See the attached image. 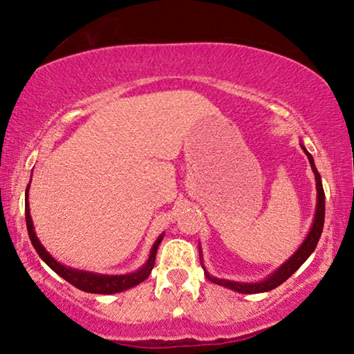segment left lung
Masks as SVG:
<instances>
[{
    "label": "left lung",
    "instance_id": "obj_1",
    "mask_svg": "<svg viewBox=\"0 0 354 354\" xmlns=\"http://www.w3.org/2000/svg\"><path fill=\"white\" fill-rule=\"evenodd\" d=\"M301 149L305 151L308 155L309 165H311V169L315 176V187H317V208H315V216H314V222L311 230H309L306 239L303 241V244L299 247L292 257H290L286 263H283L280 268H278L274 274H270L266 280L259 281V283H239V281H230V280H222V278H216L212 277L205 270L207 278L212 283L221 284V286L228 288L236 290V292L241 294H259V292H268V290H272L280 286L288 278L294 274V272L300 268V266L306 261V259L311 257V253L314 252L315 247H317V243L320 239L322 230H324V222H325V193H324V187H322V178L320 174L317 171V167L314 165V158L313 155L306 151V147L301 145ZM199 255H201V247H199ZM201 261H202V255H201ZM203 268V266H202Z\"/></svg>",
    "mask_w": 354,
    "mask_h": 354
}]
</instances>
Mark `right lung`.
Instances as JSON below:
<instances>
[{
  "mask_svg": "<svg viewBox=\"0 0 354 354\" xmlns=\"http://www.w3.org/2000/svg\"><path fill=\"white\" fill-rule=\"evenodd\" d=\"M28 194H29V185L26 188V199H24V213H26V227H28L30 243H32L34 249L37 250V253H39V257L43 259V261H45L49 268L55 272V274L60 275L70 284H73L74 288L84 290V292H90V294H105V295L116 294V292H122V290H127L130 288L136 286V284L142 283L149 277V274L152 272V268L155 264V255H157V249L161 243V239H163V234H160L158 239L155 241V244L152 245L151 255H149V259L146 261V264L142 266L140 270L132 272V274H127V275L93 274V272L66 268V266L57 263L46 252L45 247L40 244L39 238H37L35 230H34V224H32V218H30V213H29Z\"/></svg>",
  "mask_w": 354,
  "mask_h": 354,
  "instance_id": "obj_1",
  "label": "right lung"
}]
</instances>
